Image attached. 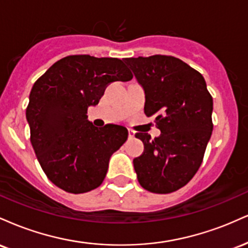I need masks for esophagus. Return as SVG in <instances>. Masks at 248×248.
Returning a JSON list of instances; mask_svg holds the SVG:
<instances>
[{"label": "esophagus", "mask_w": 248, "mask_h": 248, "mask_svg": "<svg viewBox=\"0 0 248 248\" xmlns=\"http://www.w3.org/2000/svg\"><path fill=\"white\" fill-rule=\"evenodd\" d=\"M128 136H129V139H133L135 136V132L132 129H128Z\"/></svg>", "instance_id": "obj_1"}]
</instances>
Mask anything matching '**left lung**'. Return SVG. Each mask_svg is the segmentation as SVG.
Wrapping results in <instances>:
<instances>
[{
	"label": "left lung",
	"instance_id": "obj_1",
	"mask_svg": "<svg viewBox=\"0 0 248 248\" xmlns=\"http://www.w3.org/2000/svg\"><path fill=\"white\" fill-rule=\"evenodd\" d=\"M144 88V114L155 115L161 135L135 136L144 144L134 158L139 183L154 193H170L191 181L211 138L212 96L203 76L172 56L124 58Z\"/></svg>",
	"mask_w": 248,
	"mask_h": 248
}]
</instances>
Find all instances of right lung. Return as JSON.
Here are the masks:
<instances>
[{
    "label": "right lung",
    "instance_id": "1",
    "mask_svg": "<svg viewBox=\"0 0 248 248\" xmlns=\"http://www.w3.org/2000/svg\"><path fill=\"white\" fill-rule=\"evenodd\" d=\"M132 78L122 59L73 55L37 79L25 115L37 160L55 186L70 193L101 186L110 156L126 142L128 130L110 124L94 127L87 108L98 105L108 85Z\"/></svg>",
    "mask_w": 248,
    "mask_h": 248
}]
</instances>
